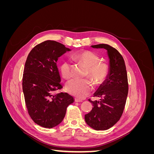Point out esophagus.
I'll return each instance as SVG.
<instances>
[{"instance_id": "esophagus-1", "label": "esophagus", "mask_w": 154, "mask_h": 154, "mask_svg": "<svg viewBox=\"0 0 154 154\" xmlns=\"http://www.w3.org/2000/svg\"><path fill=\"white\" fill-rule=\"evenodd\" d=\"M74 101H75L76 102H82V100H80L78 98H75V99H74Z\"/></svg>"}]
</instances>
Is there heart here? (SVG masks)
<instances>
[{"mask_svg":"<svg viewBox=\"0 0 154 154\" xmlns=\"http://www.w3.org/2000/svg\"><path fill=\"white\" fill-rule=\"evenodd\" d=\"M74 58L88 67L87 75L92 79L95 84H101L109 75V65L106 62H100V57L95 53L90 51H83L76 53ZM60 70L64 78L69 79L71 77V64L69 60L62 63ZM92 89L93 85L88 79L74 78L68 82L66 85V90L69 94L79 98H83Z\"/></svg>","mask_w":154,"mask_h":154,"instance_id":"1","label":"heart"}]
</instances>
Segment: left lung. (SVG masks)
Instances as JSON below:
<instances>
[{"label":"left lung","instance_id":"obj_1","mask_svg":"<svg viewBox=\"0 0 154 154\" xmlns=\"http://www.w3.org/2000/svg\"><path fill=\"white\" fill-rule=\"evenodd\" d=\"M91 47L107 51L109 73L94 94L100 100H88L94 107L85 115V120L93 129L105 130L113 127L123 112L128 92L127 72L124 59L117 49L104 44Z\"/></svg>","mask_w":154,"mask_h":154}]
</instances>
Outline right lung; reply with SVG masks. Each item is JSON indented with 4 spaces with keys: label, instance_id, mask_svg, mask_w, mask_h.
Instances as JSON below:
<instances>
[{
    "label": "right lung",
    "instance_id": "add662e5",
    "mask_svg": "<svg viewBox=\"0 0 154 154\" xmlns=\"http://www.w3.org/2000/svg\"><path fill=\"white\" fill-rule=\"evenodd\" d=\"M71 49L54 40H46L32 49L27 56L22 78L27 111L33 122L51 128L61 123L67 107L74 102L67 93L53 92L63 87L57 66L60 57Z\"/></svg>",
    "mask_w": 154,
    "mask_h": 154
}]
</instances>
